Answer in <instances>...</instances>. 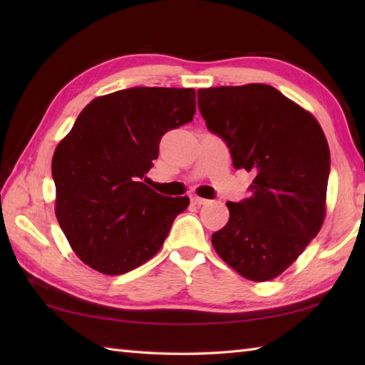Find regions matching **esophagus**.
<instances>
[{
	"label": "esophagus",
	"mask_w": 365,
	"mask_h": 365,
	"mask_svg": "<svg viewBox=\"0 0 365 365\" xmlns=\"http://www.w3.org/2000/svg\"><path fill=\"white\" fill-rule=\"evenodd\" d=\"M191 202L195 204V205H205V204L210 202V200L204 199V197H199V196H195V197H191Z\"/></svg>",
	"instance_id": "obj_1"
}]
</instances>
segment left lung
Here are the masks:
<instances>
[{"mask_svg":"<svg viewBox=\"0 0 365 365\" xmlns=\"http://www.w3.org/2000/svg\"><path fill=\"white\" fill-rule=\"evenodd\" d=\"M197 105L207 128L227 144L234 168L254 174L250 197L227 202L229 221L212 235L215 251L250 281H269L323 226L327 136L311 113L268 84L199 89Z\"/></svg>","mask_w":365,"mask_h":365,"instance_id":"left-lung-1","label":"left lung"}]
</instances>
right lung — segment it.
<instances>
[{"mask_svg": "<svg viewBox=\"0 0 365 365\" xmlns=\"http://www.w3.org/2000/svg\"><path fill=\"white\" fill-rule=\"evenodd\" d=\"M196 113L195 89L130 88L92 100L54 150L56 218L72 250L100 273L141 267L190 199L145 185L160 139Z\"/></svg>", "mask_w": 365, "mask_h": 365, "instance_id": "add662e5", "label": "right lung"}]
</instances>
